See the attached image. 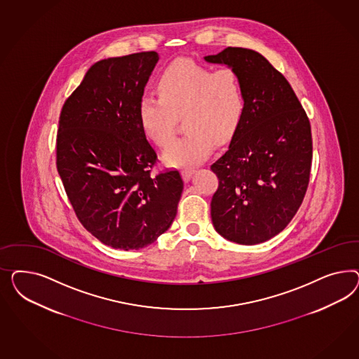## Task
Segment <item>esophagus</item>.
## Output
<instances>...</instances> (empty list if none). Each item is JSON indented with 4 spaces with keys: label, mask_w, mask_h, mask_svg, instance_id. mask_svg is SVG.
<instances>
[{
    "label": "esophagus",
    "mask_w": 359,
    "mask_h": 359,
    "mask_svg": "<svg viewBox=\"0 0 359 359\" xmlns=\"http://www.w3.org/2000/svg\"><path fill=\"white\" fill-rule=\"evenodd\" d=\"M195 174V168H185L182 171V176H183V180L184 182H189L192 175Z\"/></svg>",
    "instance_id": "esophagus-1"
}]
</instances>
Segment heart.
Wrapping results in <instances>:
<instances>
[{
    "label": "heart",
    "mask_w": 359,
    "mask_h": 359,
    "mask_svg": "<svg viewBox=\"0 0 359 359\" xmlns=\"http://www.w3.org/2000/svg\"><path fill=\"white\" fill-rule=\"evenodd\" d=\"M156 89L159 98H141L138 116L144 134L159 147L170 144L177 120L183 118L187 134L163 154L164 163L171 167L203 162L215 142L221 146L234 138L245 116L243 83L230 67L212 72L179 60L164 69Z\"/></svg>",
    "instance_id": "obj_1"
}]
</instances>
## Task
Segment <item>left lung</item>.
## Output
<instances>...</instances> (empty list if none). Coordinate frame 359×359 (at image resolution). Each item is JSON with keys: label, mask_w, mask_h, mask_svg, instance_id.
<instances>
[{"label": "left lung", "mask_w": 359, "mask_h": 359, "mask_svg": "<svg viewBox=\"0 0 359 359\" xmlns=\"http://www.w3.org/2000/svg\"><path fill=\"white\" fill-rule=\"evenodd\" d=\"M204 59L236 69L246 97L228 151L210 165L218 177L212 222L228 241L262 243L279 234L303 203L312 164L311 123L287 79L263 55L228 47Z\"/></svg>", "instance_id": "8db88e82"}]
</instances>
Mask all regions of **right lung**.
Masks as SVG:
<instances>
[{"instance_id":"obj_1","label":"right lung","mask_w":359,"mask_h":359,"mask_svg":"<svg viewBox=\"0 0 359 359\" xmlns=\"http://www.w3.org/2000/svg\"><path fill=\"white\" fill-rule=\"evenodd\" d=\"M158 60L155 51L100 60L60 111L56 167L65 194L83 226L113 249L154 243L183 192L179 171L150 175L156 152L138 116Z\"/></svg>"}]
</instances>
